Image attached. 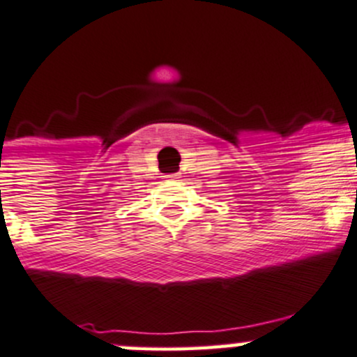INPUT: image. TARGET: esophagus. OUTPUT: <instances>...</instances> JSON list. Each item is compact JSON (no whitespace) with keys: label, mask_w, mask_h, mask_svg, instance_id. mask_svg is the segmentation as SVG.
Here are the masks:
<instances>
[{"label":"esophagus","mask_w":357,"mask_h":357,"mask_svg":"<svg viewBox=\"0 0 357 357\" xmlns=\"http://www.w3.org/2000/svg\"><path fill=\"white\" fill-rule=\"evenodd\" d=\"M165 179H169V181H178L179 174H167L165 176Z\"/></svg>","instance_id":"34e87169"}]
</instances>
